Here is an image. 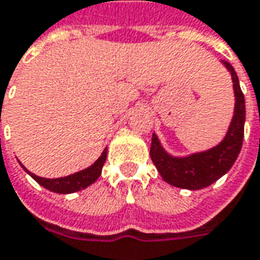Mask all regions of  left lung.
Wrapping results in <instances>:
<instances>
[{
	"mask_svg": "<svg viewBox=\"0 0 260 260\" xmlns=\"http://www.w3.org/2000/svg\"><path fill=\"white\" fill-rule=\"evenodd\" d=\"M222 64L233 77L235 108L231 124L221 143L203 152H196L187 156H172L164 150L156 134H152L150 148L151 159L162 179L168 182L169 185L189 190L207 187L220 179L222 175L227 174L238 158L244 140L245 98L234 67L224 60Z\"/></svg>",
	"mask_w": 260,
	"mask_h": 260,
	"instance_id": "obj_1",
	"label": "left lung"
}]
</instances>
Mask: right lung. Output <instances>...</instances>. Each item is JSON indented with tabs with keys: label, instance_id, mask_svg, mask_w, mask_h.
Wrapping results in <instances>:
<instances>
[{
	"label": "right lung",
	"instance_id": "obj_1",
	"mask_svg": "<svg viewBox=\"0 0 260 260\" xmlns=\"http://www.w3.org/2000/svg\"><path fill=\"white\" fill-rule=\"evenodd\" d=\"M106 155H108V148H105L104 152H102V155L99 156L89 168L82 169L80 172H75V174L73 175L64 176V178H56V179L40 178L38 175L29 172L22 164L21 165L22 168L25 169L27 174L30 175L33 179L36 180L40 186L49 189L50 192L67 194V193H74L78 192V190H82V189H85V187H88L89 185H92V183L101 176V174H102V168H104V164L105 161H106Z\"/></svg>",
	"mask_w": 260,
	"mask_h": 260
}]
</instances>
